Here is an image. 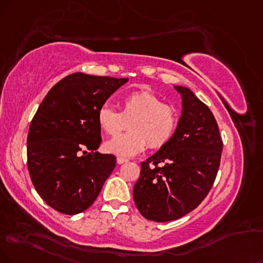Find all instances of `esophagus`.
Listing matches in <instances>:
<instances>
[{
    "instance_id": "1",
    "label": "esophagus",
    "mask_w": 263,
    "mask_h": 263,
    "mask_svg": "<svg viewBox=\"0 0 263 263\" xmlns=\"http://www.w3.org/2000/svg\"><path fill=\"white\" fill-rule=\"evenodd\" d=\"M125 162H128V160H126V158H123V157L117 158V163H118V164H123V163H125Z\"/></svg>"
}]
</instances>
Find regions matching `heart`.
Returning a JSON list of instances; mask_svg holds the SVG:
<instances>
[{
  "instance_id": "1",
  "label": "heart",
  "mask_w": 263,
  "mask_h": 263,
  "mask_svg": "<svg viewBox=\"0 0 263 263\" xmlns=\"http://www.w3.org/2000/svg\"><path fill=\"white\" fill-rule=\"evenodd\" d=\"M122 111L103 105L97 122L106 134L118 135L129 122L131 130L107 141L105 147L119 157H130L146 147L160 148L171 140L179 124V113L150 91L132 92L121 101Z\"/></svg>"
}]
</instances>
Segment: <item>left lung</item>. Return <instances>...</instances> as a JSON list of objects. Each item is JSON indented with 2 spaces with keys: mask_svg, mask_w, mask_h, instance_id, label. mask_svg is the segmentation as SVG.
<instances>
[{
  "mask_svg": "<svg viewBox=\"0 0 263 263\" xmlns=\"http://www.w3.org/2000/svg\"><path fill=\"white\" fill-rule=\"evenodd\" d=\"M181 116L174 135L156 154L141 162L133 197L146 219L170 222L202 202L221 163L223 142L211 109L184 86Z\"/></svg>",
  "mask_w": 263,
  "mask_h": 263,
  "instance_id": "8db88e82",
  "label": "left lung"
}]
</instances>
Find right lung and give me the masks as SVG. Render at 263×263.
Masks as SVG:
<instances>
[{"label":"right lung","instance_id":"right-lung-1","mask_svg":"<svg viewBox=\"0 0 263 263\" xmlns=\"http://www.w3.org/2000/svg\"><path fill=\"white\" fill-rule=\"evenodd\" d=\"M126 82L73 73L39 106L28 133V170L39 195L58 212L89 209L115 170L116 157L96 151L101 144L97 112Z\"/></svg>","mask_w":263,"mask_h":263}]
</instances>
